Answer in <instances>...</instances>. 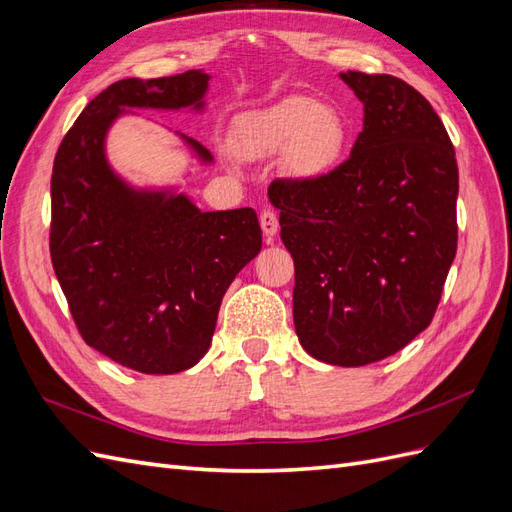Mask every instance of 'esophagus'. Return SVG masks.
Returning <instances> with one entry per match:
<instances>
[{"label":"esophagus","mask_w":512,"mask_h":512,"mask_svg":"<svg viewBox=\"0 0 512 512\" xmlns=\"http://www.w3.org/2000/svg\"><path fill=\"white\" fill-rule=\"evenodd\" d=\"M260 226H262V232H265L267 239H273L277 235V230H280V222H277V213L267 209L260 213Z\"/></svg>","instance_id":"esophagus-1"}]
</instances>
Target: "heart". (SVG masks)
I'll list each match as a JSON object with an SVG mask.
<instances>
[{
    "instance_id": "1",
    "label": "heart",
    "mask_w": 512,
    "mask_h": 512,
    "mask_svg": "<svg viewBox=\"0 0 512 512\" xmlns=\"http://www.w3.org/2000/svg\"><path fill=\"white\" fill-rule=\"evenodd\" d=\"M346 141L342 115L309 96H290L247 115L237 132L245 158H267L284 151L288 175L303 181L329 175L342 160Z\"/></svg>"
}]
</instances>
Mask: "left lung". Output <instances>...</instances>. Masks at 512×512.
Instances as JSON below:
<instances>
[{
  "label": "left lung",
  "mask_w": 512,
  "mask_h": 512,
  "mask_svg": "<svg viewBox=\"0 0 512 512\" xmlns=\"http://www.w3.org/2000/svg\"><path fill=\"white\" fill-rule=\"evenodd\" d=\"M363 102L350 158L314 181L275 179L294 260L292 314L318 361L361 367L429 327L457 252L459 170L433 106L391 74L346 72Z\"/></svg>",
  "instance_id": "left-lung-1"
}]
</instances>
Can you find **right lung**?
<instances>
[{"mask_svg": "<svg viewBox=\"0 0 512 512\" xmlns=\"http://www.w3.org/2000/svg\"><path fill=\"white\" fill-rule=\"evenodd\" d=\"M209 74L123 79L91 100L51 177V260L85 344L141 374H177L211 346L222 297L262 247L256 211H200L188 196L134 190L104 156L126 108H203ZM203 162L211 153L183 136Z\"/></svg>", "mask_w": 512, "mask_h": 512, "instance_id": "add662e5", "label": "right lung"}]
</instances>
